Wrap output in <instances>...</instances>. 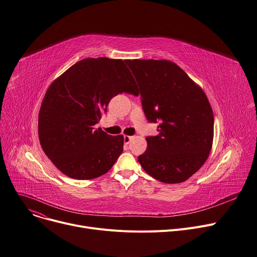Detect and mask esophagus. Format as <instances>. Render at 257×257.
I'll use <instances>...</instances> for the list:
<instances>
[{"instance_id": "1", "label": "esophagus", "mask_w": 257, "mask_h": 257, "mask_svg": "<svg viewBox=\"0 0 257 257\" xmlns=\"http://www.w3.org/2000/svg\"><path fill=\"white\" fill-rule=\"evenodd\" d=\"M132 140H133V136H129V135H125L124 136V143L126 145H128Z\"/></svg>"}]
</instances>
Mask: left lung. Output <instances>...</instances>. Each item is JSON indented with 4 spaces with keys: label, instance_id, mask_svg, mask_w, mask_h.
<instances>
[{
    "label": "left lung",
    "instance_id": "1",
    "mask_svg": "<svg viewBox=\"0 0 257 257\" xmlns=\"http://www.w3.org/2000/svg\"><path fill=\"white\" fill-rule=\"evenodd\" d=\"M141 90L148 121L160 122L147 138L139 162L162 183L185 182L207 161L214 139V114L203 90L174 62L127 60Z\"/></svg>",
    "mask_w": 257,
    "mask_h": 257
}]
</instances>
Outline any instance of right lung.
Wrapping results in <instances>:
<instances>
[{
	"label": "right lung",
	"instance_id": "right-lung-1",
	"mask_svg": "<svg viewBox=\"0 0 257 257\" xmlns=\"http://www.w3.org/2000/svg\"><path fill=\"white\" fill-rule=\"evenodd\" d=\"M139 95L125 61L83 59L49 85L38 116L45 155L69 178L91 180L106 174L123 152L124 136L94 126L112 97Z\"/></svg>",
	"mask_w": 257,
	"mask_h": 257
}]
</instances>
